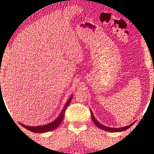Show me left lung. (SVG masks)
Listing matches in <instances>:
<instances>
[{"label":"left lung","instance_id":"obj_1","mask_svg":"<svg viewBox=\"0 0 154 154\" xmlns=\"http://www.w3.org/2000/svg\"><path fill=\"white\" fill-rule=\"evenodd\" d=\"M91 117L92 119V121H94V123L95 125H96L98 128H101V130H103L105 131H113V132H116V131H125L126 130H128L130 128V127L133 125L132 124H131V125H128V126H126V127H124V128H108V127H106L103 125H101V124H100L98 121H97L96 119L93 116V114H92V112H91Z\"/></svg>","mask_w":154,"mask_h":154}]
</instances>
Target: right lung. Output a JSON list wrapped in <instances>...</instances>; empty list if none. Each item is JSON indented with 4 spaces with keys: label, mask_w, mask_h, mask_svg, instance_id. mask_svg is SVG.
I'll use <instances>...</instances> for the list:
<instances>
[{
    "label": "right lung",
    "mask_w": 154,
    "mask_h": 154,
    "mask_svg": "<svg viewBox=\"0 0 154 154\" xmlns=\"http://www.w3.org/2000/svg\"><path fill=\"white\" fill-rule=\"evenodd\" d=\"M72 97H70V98H69V99L68 100V101L66 102V103L62 112L60 113V116H58V118L57 119H55V120L53 122H52V123L47 124V125H45L36 126V127H30V126L23 125V124H21V125L23 126L24 128L26 129V130H28L31 131H33V132H35V133H44V132H46V131L53 130L54 129L57 128L58 125L61 123V122L62 121L63 119H64L65 111L67 107L69 106L70 101H71Z\"/></svg>",
    "instance_id": "obj_1"
}]
</instances>
